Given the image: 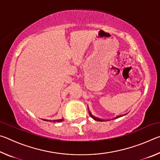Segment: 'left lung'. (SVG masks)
<instances>
[{"instance_id": "obj_1", "label": "left lung", "mask_w": 160, "mask_h": 160, "mask_svg": "<svg viewBox=\"0 0 160 160\" xmlns=\"http://www.w3.org/2000/svg\"><path fill=\"white\" fill-rule=\"evenodd\" d=\"M89 114L90 115V116L94 120H95V121H105L104 120H103V119H100V118H97V117H95V116H94L91 113V112H90V111H89ZM121 116H116V117H115L114 118H119V117H121Z\"/></svg>"}]
</instances>
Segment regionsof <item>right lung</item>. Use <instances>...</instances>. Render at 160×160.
<instances>
[{
    "instance_id": "right-lung-1",
    "label": "right lung",
    "mask_w": 160,
    "mask_h": 160,
    "mask_svg": "<svg viewBox=\"0 0 160 160\" xmlns=\"http://www.w3.org/2000/svg\"><path fill=\"white\" fill-rule=\"evenodd\" d=\"M45 121H47V120H45ZM63 121V118L58 119V120H53V122H61V121Z\"/></svg>"
}]
</instances>
